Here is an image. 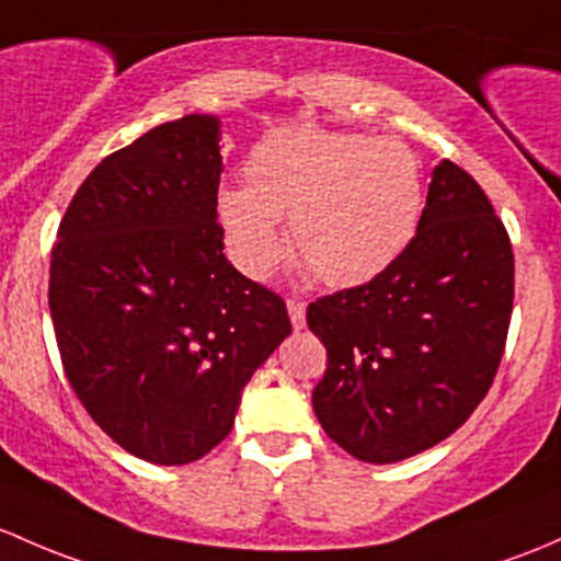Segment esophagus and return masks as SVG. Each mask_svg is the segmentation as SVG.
I'll use <instances>...</instances> for the list:
<instances>
[{"mask_svg": "<svg viewBox=\"0 0 561 561\" xmlns=\"http://www.w3.org/2000/svg\"><path fill=\"white\" fill-rule=\"evenodd\" d=\"M287 311H290L293 328L300 330L306 322V304L300 298H287Z\"/></svg>", "mask_w": 561, "mask_h": 561, "instance_id": "34e87169", "label": "esophagus"}]
</instances>
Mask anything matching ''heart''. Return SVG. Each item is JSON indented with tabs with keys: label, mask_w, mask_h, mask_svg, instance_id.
<instances>
[{
	"label": "heart",
	"mask_w": 561,
	"mask_h": 561,
	"mask_svg": "<svg viewBox=\"0 0 561 561\" xmlns=\"http://www.w3.org/2000/svg\"><path fill=\"white\" fill-rule=\"evenodd\" d=\"M247 191H222L217 217L244 274L263 279L290 247L330 287H355L405 252L422 220V161L405 141L290 126L252 147Z\"/></svg>",
	"instance_id": "obj_1"
}]
</instances>
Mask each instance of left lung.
<instances>
[{
  "mask_svg": "<svg viewBox=\"0 0 561 561\" xmlns=\"http://www.w3.org/2000/svg\"><path fill=\"white\" fill-rule=\"evenodd\" d=\"M511 311L508 231L479 182L444 161L403 255L306 309L328 350L311 394L328 438L374 465L449 438L497 376Z\"/></svg>",
  "mask_w": 561,
  "mask_h": 561,
  "instance_id": "8db88e82",
  "label": "left lung"
}]
</instances>
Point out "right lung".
<instances>
[{"mask_svg":"<svg viewBox=\"0 0 561 561\" xmlns=\"http://www.w3.org/2000/svg\"><path fill=\"white\" fill-rule=\"evenodd\" d=\"M220 123L185 115L104 158L58 226L53 330L64 374L121 449L202 459L290 335L285 300L222 255Z\"/></svg>","mask_w":561,"mask_h":561,"instance_id":"add662e5","label":"right lung"}]
</instances>
